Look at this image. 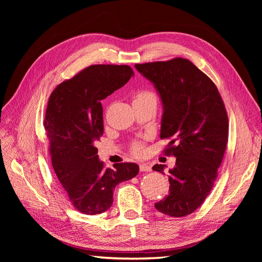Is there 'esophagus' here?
Wrapping results in <instances>:
<instances>
[{"mask_svg":"<svg viewBox=\"0 0 262 262\" xmlns=\"http://www.w3.org/2000/svg\"><path fill=\"white\" fill-rule=\"evenodd\" d=\"M140 171H150V166L148 164H140Z\"/></svg>","mask_w":262,"mask_h":262,"instance_id":"esophagus-1","label":"esophagus"}]
</instances>
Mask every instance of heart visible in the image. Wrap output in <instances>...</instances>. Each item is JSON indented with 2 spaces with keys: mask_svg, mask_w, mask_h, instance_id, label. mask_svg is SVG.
I'll return each mask as SVG.
<instances>
[{
  "mask_svg": "<svg viewBox=\"0 0 262 262\" xmlns=\"http://www.w3.org/2000/svg\"><path fill=\"white\" fill-rule=\"evenodd\" d=\"M134 101L136 100H143L148 98H155V95L152 92L148 91H139L134 94ZM131 152L136 155H141L143 153V144L141 141H134L131 144Z\"/></svg>",
  "mask_w": 262,
  "mask_h": 262,
  "instance_id": "obj_1",
  "label": "heart"
}]
</instances>
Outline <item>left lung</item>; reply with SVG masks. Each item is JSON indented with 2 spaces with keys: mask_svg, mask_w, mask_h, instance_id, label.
<instances>
[{
  "mask_svg": "<svg viewBox=\"0 0 262 262\" xmlns=\"http://www.w3.org/2000/svg\"><path fill=\"white\" fill-rule=\"evenodd\" d=\"M136 68L160 94L161 139L170 140L164 154L176 157L175 167L169 169V193L155 208L173 217L189 215L207 199L217 178L228 141L225 105L216 85L187 59ZM164 168L163 164L153 166L162 173Z\"/></svg>",
  "mask_w": 262,
  "mask_h": 262,
  "instance_id": "8db88e82",
  "label": "left lung"
}]
</instances>
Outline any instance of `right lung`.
I'll list each match as a JSON object with an SVG mask.
<instances>
[{
  "label": "right lung",
  "mask_w": 262,
  "mask_h": 262,
  "mask_svg": "<svg viewBox=\"0 0 262 262\" xmlns=\"http://www.w3.org/2000/svg\"><path fill=\"white\" fill-rule=\"evenodd\" d=\"M132 75L129 66H91L59 84L48 100L43 126L54 172L73 207L87 215L107 211L116 186L139 172L134 163L106 168L96 147L104 133L100 100Z\"/></svg>",
  "instance_id": "add662e5"
}]
</instances>
